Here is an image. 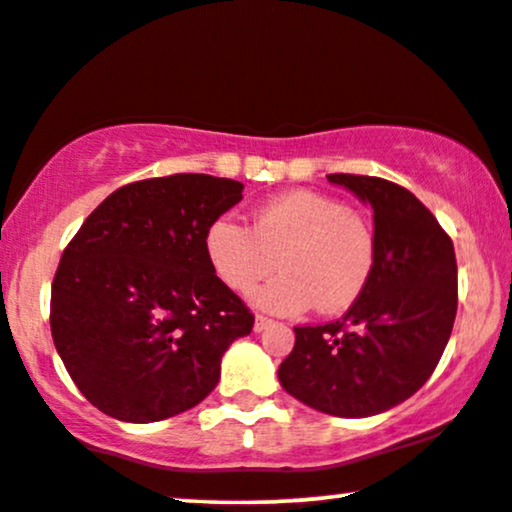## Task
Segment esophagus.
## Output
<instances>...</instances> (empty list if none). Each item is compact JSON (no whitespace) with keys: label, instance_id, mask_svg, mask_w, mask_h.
Listing matches in <instances>:
<instances>
[{"label":"esophagus","instance_id":"esophagus-1","mask_svg":"<svg viewBox=\"0 0 512 512\" xmlns=\"http://www.w3.org/2000/svg\"><path fill=\"white\" fill-rule=\"evenodd\" d=\"M271 325V318H267V316H255V332H262V330H267V327Z\"/></svg>","mask_w":512,"mask_h":512}]
</instances>
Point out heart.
Segmentation results:
<instances>
[{"instance_id": "b5f03b06", "label": "heart", "mask_w": 512, "mask_h": 512, "mask_svg": "<svg viewBox=\"0 0 512 512\" xmlns=\"http://www.w3.org/2000/svg\"><path fill=\"white\" fill-rule=\"evenodd\" d=\"M203 248L213 274L234 292L255 290L278 264L281 276L255 295L269 313L292 316L311 306L344 311L363 295L377 267V234L332 196L297 189L255 210L252 229L217 217Z\"/></svg>"}]
</instances>
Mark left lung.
<instances>
[{"mask_svg":"<svg viewBox=\"0 0 512 512\" xmlns=\"http://www.w3.org/2000/svg\"><path fill=\"white\" fill-rule=\"evenodd\" d=\"M327 180L372 206L377 267L344 318L295 327L278 381L318 412L372 417L417 393L440 363L456 318L454 245L405 187L349 173Z\"/></svg>","mask_w":512,"mask_h":512,"instance_id":"left-lung-1","label":"left lung"}]
</instances>
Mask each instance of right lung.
Masks as SVG:
<instances>
[{"label":"right lung","instance_id":"right-lung-1","mask_svg":"<svg viewBox=\"0 0 512 512\" xmlns=\"http://www.w3.org/2000/svg\"><path fill=\"white\" fill-rule=\"evenodd\" d=\"M227 177L131 182L86 217L51 285V335L86 400L131 424L192 410L252 316L210 269L203 238L243 199Z\"/></svg>","mask_w":512,"mask_h":512}]
</instances>
